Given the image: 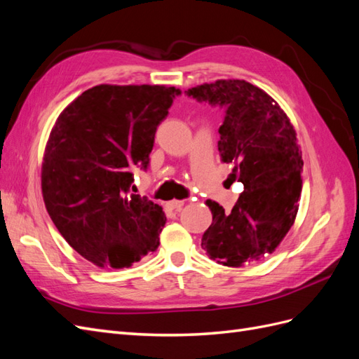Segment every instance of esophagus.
<instances>
[{"mask_svg": "<svg viewBox=\"0 0 359 359\" xmlns=\"http://www.w3.org/2000/svg\"><path fill=\"white\" fill-rule=\"evenodd\" d=\"M169 210H173V211H180L184 205V201H170L166 203Z\"/></svg>", "mask_w": 359, "mask_h": 359, "instance_id": "1", "label": "esophagus"}]
</instances>
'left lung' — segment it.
Instances as JSON below:
<instances>
[{"instance_id":"left-lung-1","label":"left lung","mask_w":359,"mask_h":359,"mask_svg":"<svg viewBox=\"0 0 359 359\" xmlns=\"http://www.w3.org/2000/svg\"><path fill=\"white\" fill-rule=\"evenodd\" d=\"M186 94L224 109L220 157L235 163L232 178L244 186L231 212L206 201L212 223L202 248L224 266L257 262L274 252L298 212L302 158L295 130L273 97L245 81H215Z\"/></svg>"}]
</instances>
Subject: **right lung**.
<instances>
[{
	"mask_svg": "<svg viewBox=\"0 0 359 359\" xmlns=\"http://www.w3.org/2000/svg\"><path fill=\"white\" fill-rule=\"evenodd\" d=\"M181 95L165 85H97L58 116L45 149L41 191L53 224L102 268H128L158 247L161 206L135 194L158 124Z\"/></svg>",
	"mask_w": 359,
	"mask_h": 359,
	"instance_id": "obj_1",
	"label": "right lung"
}]
</instances>
